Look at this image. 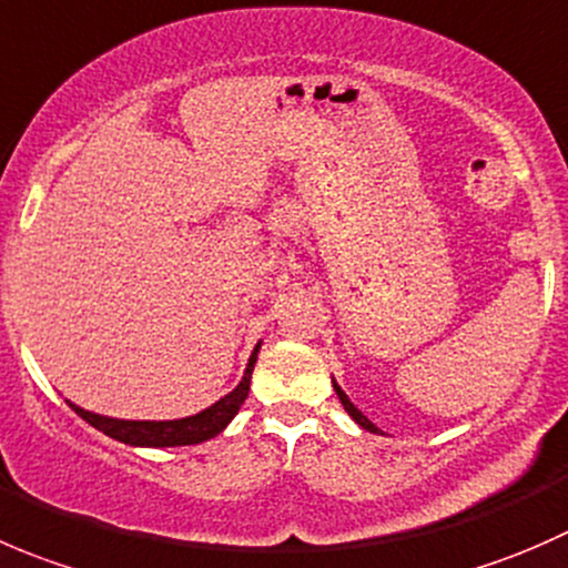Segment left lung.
Listing matches in <instances>:
<instances>
[{
  "label": "left lung",
  "mask_w": 568,
  "mask_h": 568,
  "mask_svg": "<svg viewBox=\"0 0 568 568\" xmlns=\"http://www.w3.org/2000/svg\"><path fill=\"white\" fill-rule=\"evenodd\" d=\"M334 392H336V397H339V403H342V406H345V412H347V414H351V417H353V419H356V423H358V425H362V428H364V430H369V434H381V428H375V425H373V423H369V419H367V417H364V414H362V412H358V408H356V406H353V403H351V397H347V395H345V392H342V386H339V384H336V381H334Z\"/></svg>",
  "instance_id": "obj_1"
}]
</instances>
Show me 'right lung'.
Here are the masks:
<instances>
[{"label":"right lung","mask_w":568,"mask_h":568,"mask_svg":"<svg viewBox=\"0 0 568 568\" xmlns=\"http://www.w3.org/2000/svg\"><path fill=\"white\" fill-rule=\"evenodd\" d=\"M256 353L260 345L254 347L248 358V367H245L243 381L229 392L226 397H221L217 403H212L204 412L193 414V417L182 419H115V417H101V414L85 412V408L74 406L69 400V406L85 419L88 425H93L95 430L106 434L110 439L123 442V445L132 447H182V445H201V442L212 439V436L221 434L229 423L234 419V414L240 412V406L245 403L251 389V373H254Z\"/></svg>","instance_id":"1"}]
</instances>
